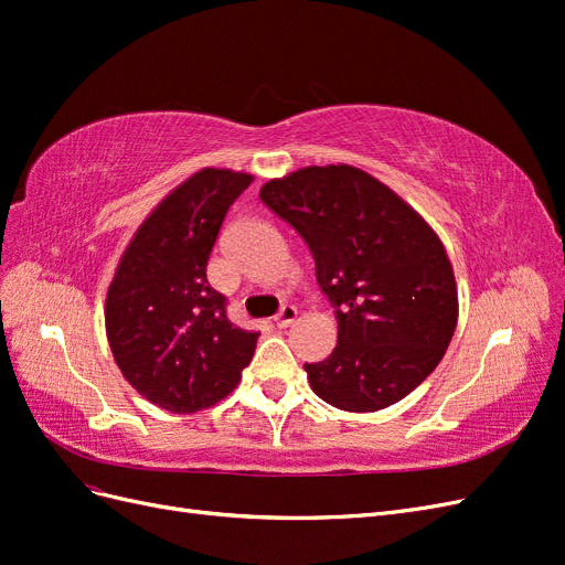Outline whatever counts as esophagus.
<instances>
[{"label": "esophagus", "mask_w": 565, "mask_h": 565, "mask_svg": "<svg viewBox=\"0 0 565 565\" xmlns=\"http://www.w3.org/2000/svg\"><path fill=\"white\" fill-rule=\"evenodd\" d=\"M295 320H297V309H295V306H282L280 313L273 318V322H276L278 328H289V324H292Z\"/></svg>", "instance_id": "esophagus-1"}]
</instances>
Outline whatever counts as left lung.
<instances>
[{"instance_id": "8db88e82", "label": "left lung", "mask_w": 565, "mask_h": 565, "mask_svg": "<svg viewBox=\"0 0 565 565\" xmlns=\"http://www.w3.org/2000/svg\"><path fill=\"white\" fill-rule=\"evenodd\" d=\"M259 198L309 245L334 309L332 355L303 365L316 396L347 413L403 401L436 370L457 328V282L436 231L351 164L297 169L264 183Z\"/></svg>"}]
</instances>
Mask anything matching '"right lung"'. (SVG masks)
I'll use <instances>...</instances> for the list:
<instances>
[{
	"instance_id": "right-lung-1",
	"label": "right lung",
	"mask_w": 565,
	"mask_h": 565,
	"mask_svg": "<svg viewBox=\"0 0 565 565\" xmlns=\"http://www.w3.org/2000/svg\"><path fill=\"white\" fill-rule=\"evenodd\" d=\"M252 181L214 167L188 177L134 233L108 287L106 334L119 372L174 415L224 401L259 339L235 328L226 297L207 282L221 224Z\"/></svg>"
}]
</instances>
